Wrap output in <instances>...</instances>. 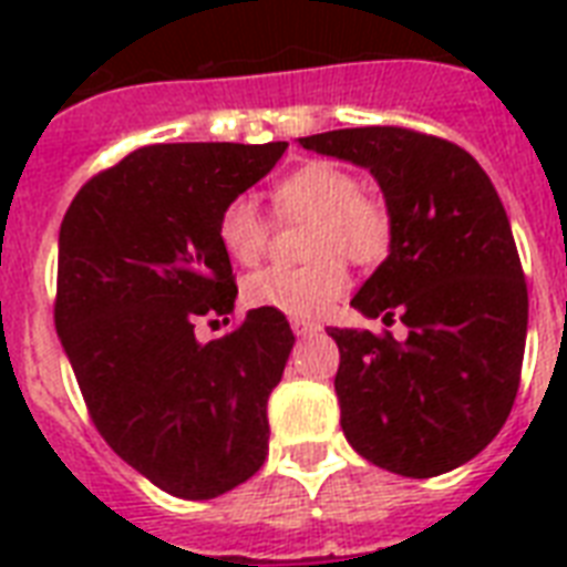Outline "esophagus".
Wrapping results in <instances>:
<instances>
[{
  "mask_svg": "<svg viewBox=\"0 0 567 567\" xmlns=\"http://www.w3.org/2000/svg\"><path fill=\"white\" fill-rule=\"evenodd\" d=\"M291 329H293V336H318L320 332V323H315V320H306V318H291Z\"/></svg>",
  "mask_w": 567,
  "mask_h": 567,
  "instance_id": "34e87169",
  "label": "esophagus"
}]
</instances>
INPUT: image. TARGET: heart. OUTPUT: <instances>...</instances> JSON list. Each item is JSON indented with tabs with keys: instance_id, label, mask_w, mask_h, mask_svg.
I'll return each instance as SVG.
<instances>
[{
	"instance_id": "obj_1",
	"label": "heart",
	"mask_w": 567,
	"mask_h": 567,
	"mask_svg": "<svg viewBox=\"0 0 567 567\" xmlns=\"http://www.w3.org/2000/svg\"><path fill=\"white\" fill-rule=\"evenodd\" d=\"M279 214L311 217L306 265H270L247 276L244 300L256 309H276L293 318H315L347 291L344 258L377 265L391 249V212L359 179L336 162H309L274 188ZM217 238L226 256L240 265L261 258L270 238L265 214L252 196H235L217 217Z\"/></svg>"
}]
</instances>
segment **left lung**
I'll return each mask as SVG.
<instances>
[{
  "instance_id": "8db88e82",
  "label": "left lung",
  "mask_w": 567,
  "mask_h": 567,
  "mask_svg": "<svg viewBox=\"0 0 567 567\" xmlns=\"http://www.w3.org/2000/svg\"><path fill=\"white\" fill-rule=\"evenodd\" d=\"M300 146L371 171L394 226L350 306L409 336L327 329L341 430L391 474H447L492 444L518 394L529 300L506 208L474 155L412 128H338Z\"/></svg>"
}]
</instances>
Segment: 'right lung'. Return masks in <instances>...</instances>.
Instances as JSON below:
<instances>
[{
    "mask_svg": "<svg viewBox=\"0 0 567 567\" xmlns=\"http://www.w3.org/2000/svg\"><path fill=\"white\" fill-rule=\"evenodd\" d=\"M276 144H155L93 176L58 235L55 329L109 447L173 497L212 501L265 465L267 396L293 350L282 311L217 341L238 285L223 205L274 171Z\"/></svg>",
    "mask_w": 567,
    "mask_h": 567,
    "instance_id": "1",
    "label": "right lung"
}]
</instances>
